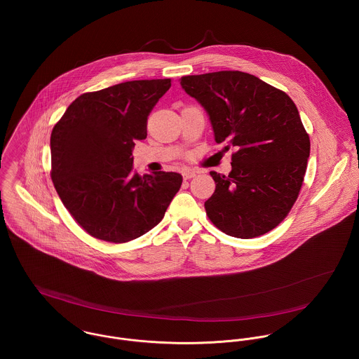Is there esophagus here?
<instances>
[{
  "label": "esophagus",
  "instance_id": "esophagus-1",
  "mask_svg": "<svg viewBox=\"0 0 359 359\" xmlns=\"http://www.w3.org/2000/svg\"><path fill=\"white\" fill-rule=\"evenodd\" d=\"M196 175V171H194V170H189V168H187V170H184L182 171V177H184V180H191L192 177H195Z\"/></svg>",
  "mask_w": 359,
  "mask_h": 359
}]
</instances>
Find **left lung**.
Wrapping results in <instances>:
<instances>
[{"label": "left lung", "instance_id": "obj_1", "mask_svg": "<svg viewBox=\"0 0 359 359\" xmlns=\"http://www.w3.org/2000/svg\"><path fill=\"white\" fill-rule=\"evenodd\" d=\"M181 87L205 107L215 142L236 148L229 175L210 172L215 191L205 201L208 218L241 239L269 232L297 201L307 170L309 137L296 104L238 70L185 76Z\"/></svg>", "mask_w": 359, "mask_h": 359}]
</instances>
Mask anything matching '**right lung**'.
Wrapping results in <instances>:
<instances>
[{
	"label": "right lung",
	"instance_id": "obj_1",
	"mask_svg": "<svg viewBox=\"0 0 359 359\" xmlns=\"http://www.w3.org/2000/svg\"><path fill=\"white\" fill-rule=\"evenodd\" d=\"M170 79L134 80L80 95L51 134V178L62 203L91 236L124 243L164 217L182 184L178 172H133L135 141Z\"/></svg>",
	"mask_w": 359,
	"mask_h": 359
}]
</instances>
